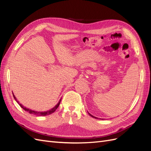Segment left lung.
<instances>
[{
	"label": "left lung",
	"mask_w": 151,
	"mask_h": 151,
	"mask_svg": "<svg viewBox=\"0 0 151 151\" xmlns=\"http://www.w3.org/2000/svg\"><path fill=\"white\" fill-rule=\"evenodd\" d=\"M89 115H90V114H89ZM91 115V116H92V117H93V118H96V117H94V116H93V115ZM102 120H103V119H102Z\"/></svg>",
	"instance_id": "obj_1"
}]
</instances>
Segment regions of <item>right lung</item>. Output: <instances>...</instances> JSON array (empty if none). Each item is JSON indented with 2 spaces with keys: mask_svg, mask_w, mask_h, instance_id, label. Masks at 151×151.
<instances>
[{
  "mask_svg": "<svg viewBox=\"0 0 151 151\" xmlns=\"http://www.w3.org/2000/svg\"><path fill=\"white\" fill-rule=\"evenodd\" d=\"M12 94H13V93H12ZM13 96H14V98L16 101H17V99H16V97L14 96V94H13ZM60 101H61V99L60 100V101H59L58 103L54 108H53L51 109H50L49 111H44V112H41V111L40 112V111H36L31 110V109H28V108H26L24 107V106H22V105H21V104H19V105H20V106H21L22 109H24V110H25L26 111H28V112L30 114H33V115H36V116H47V115H50V114H52V113H54L55 111V110L57 109V108L58 107L59 104H60ZM17 102L18 103V101H17Z\"/></svg>",
  "mask_w": 151,
  "mask_h": 151,
  "instance_id": "right-lung-1",
  "label": "right lung"
}]
</instances>
